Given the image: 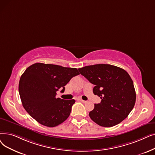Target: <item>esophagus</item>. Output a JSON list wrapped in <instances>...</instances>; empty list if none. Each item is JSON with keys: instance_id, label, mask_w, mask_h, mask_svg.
Returning <instances> with one entry per match:
<instances>
[{"instance_id": "esophagus-1", "label": "esophagus", "mask_w": 155, "mask_h": 155, "mask_svg": "<svg viewBox=\"0 0 155 155\" xmlns=\"http://www.w3.org/2000/svg\"><path fill=\"white\" fill-rule=\"evenodd\" d=\"M80 101H81L82 103H86V102H87L86 101H84V100H83V99H80Z\"/></svg>"}]
</instances>
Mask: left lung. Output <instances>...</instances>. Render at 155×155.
I'll return each instance as SVG.
<instances>
[{
	"label": "left lung",
	"mask_w": 155,
	"mask_h": 155,
	"mask_svg": "<svg viewBox=\"0 0 155 155\" xmlns=\"http://www.w3.org/2000/svg\"><path fill=\"white\" fill-rule=\"evenodd\" d=\"M78 70L95 85L93 93L101 99L89 112L92 120L100 126L111 127L126 118L135 105L136 94L134 83L125 70L116 66L99 64Z\"/></svg>",
	"instance_id": "1"
}]
</instances>
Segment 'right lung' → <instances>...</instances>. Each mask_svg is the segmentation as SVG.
Instances as JSON below:
<instances>
[{"label": "right lung", "instance_id": "1", "mask_svg": "<svg viewBox=\"0 0 155 155\" xmlns=\"http://www.w3.org/2000/svg\"><path fill=\"white\" fill-rule=\"evenodd\" d=\"M75 68L37 63L26 69L19 82V93L23 106L39 124L56 127L68 118L74 99L56 98L71 78L79 75Z\"/></svg>", "mask_w": 155, "mask_h": 155}]
</instances>
